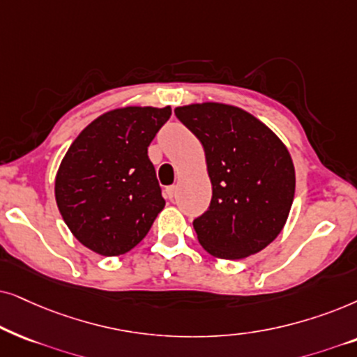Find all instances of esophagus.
<instances>
[{
	"label": "esophagus",
	"mask_w": 357,
	"mask_h": 357,
	"mask_svg": "<svg viewBox=\"0 0 357 357\" xmlns=\"http://www.w3.org/2000/svg\"><path fill=\"white\" fill-rule=\"evenodd\" d=\"M176 189H178L176 186H168V188H166V197L174 199L176 197Z\"/></svg>",
	"instance_id": "1"
}]
</instances>
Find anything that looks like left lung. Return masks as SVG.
Masks as SVG:
<instances>
[{"label":"left lung","instance_id":"1","mask_svg":"<svg viewBox=\"0 0 357 357\" xmlns=\"http://www.w3.org/2000/svg\"><path fill=\"white\" fill-rule=\"evenodd\" d=\"M174 114L202 144L212 183L211 206L192 222L199 243L222 259L264 250L286 225L296 192L287 146L253 114L230 104H189Z\"/></svg>","mask_w":357,"mask_h":357}]
</instances>
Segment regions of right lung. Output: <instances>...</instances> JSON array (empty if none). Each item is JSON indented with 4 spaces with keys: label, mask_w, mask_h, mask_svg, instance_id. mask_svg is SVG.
Wrapping results in <instances>:
<instances>
[{
    "label": "right lung",
    "mask_w": 357,
    "mask_h": 357,
    "mask_svg": "<svg viewBox=\"0 0 357 357\" xmlns=\"http://www.w3.org/2000/svg\"><path fill=\"white\" fill-rule=\"evenodd\" d=\"M171 107L112 109L84 127L55 176V201L79 243L119 256L140 243L165 199L149 145Z\"/></svg>",
    "instance_id": "1"
}]
</instances>
